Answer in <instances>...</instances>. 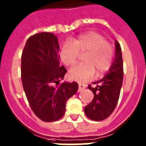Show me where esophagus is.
<instances>
[{
  "label": "esophagus",
  "mask_w": 146,
  "mask_h": 146,
  "mask_svg": "<svg viewBox=\"0 0 146 146\" xmlns=\"http://www.w3.org/2000/svg\"><path fill=\"white\" fill-rule=\"evenodd\" d=\"M78 86H79V89H78L79 91H82V90H84L86 88V85H84L83 83H81V82H80L79 84H78Z\"/></svg>",
  "instance_id": "esophagus-1"
}]
</instances>
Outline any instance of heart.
I'll return each instance as SVG.
<instances>
[{"label":"heart","mask_w":146,"mask_h":146,"mask_svg":"<svg viewBox=\"0 0 146 146\" xmlns=\"http://www.w3.org/2000/svg\"><path fill=\"white\" fill-rule=\"evenodd\" d=\"M83 63L69 70L72 79L87 81L108 71L113 64L114 48L102 35L96 32L82 34L71 42H66L61 47L60 58L67 66L77 64L80 55H83Z\"/></svg>","instance_id":"heart-1"}]
</instances>
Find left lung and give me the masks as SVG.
<instances>
[{
  "instance_id": "obj_1",
  "label": "left lung",
  "mask_w": 146,
  "mask_h": 146,
  "mask_svg": "<svg viewBox=\"0 0 146 146\" xmlns=\"http://www.w3.org/2000/svg\"><path fill=\"white\" fill-rule=\"evenodd\" d=\"M115 58L109 72L97 82L96 86L89 85L88 88L94 93L92 102L85 108L86 116L94 121L106 119L114 111L119 99L123 82V58L120 44L115 41Z\"/></svg>"
}]
</instances>
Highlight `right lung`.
Wrapping results in <instances>:
<instances>
[{
  "mask_svg": "<svg viewBox=\"0 0 146 146\" xmlns=\"http://www.w3.org/2000/svg\"><path fill=\"white\" fill-rule=\"evenodd\" d=\"M59 44L52 33L30 36L22 53L21 79L30 107L47 122L64 116L67 100L77 93L76 82H62L66 69L60 65Z\"/></svg>",
  "mask_w": 146,
  "mask_h": 146,
  "instance_id": "1",
  "label": "right lung"
}]
</instances>
